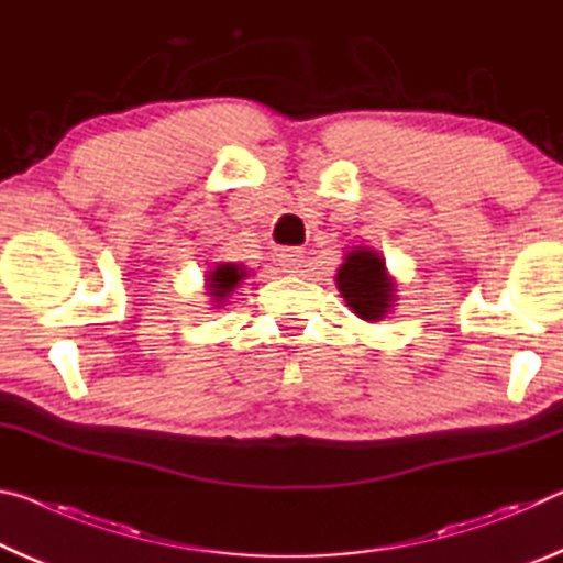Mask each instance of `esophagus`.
<instances>
[{
  "mask_svg": "<svg viewBox=\"0 0 563 563\" xmlns=\"http://www.w3.org/2000/svg\"><path fill=\"white\" fill-rule=\"evenodd\" d=\"M302 258L305 255H302V251H298V247H283L280 251V263L288 273H298Z\"/></svg>",
  "mask_w": 563,
  "mask_h": 563,
  "instance_id": "34e87169",
  "label": "esophagus"
}]
</instances>
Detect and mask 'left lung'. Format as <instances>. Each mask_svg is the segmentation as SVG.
Masks as SVG:
<instances>
[{"instance_id": "obj_1", "label": "left lung", "mask_w": 563, "mask_h": 563, "mask_svg": "<svg viewBox=\"0 0 563 563\" xmlns=\"http://www.w3.org/2000/svg\"><path fill=\"white\" fill-rule=\"evenodd\" d=\"M335 283L352 312L367 322L383 320L395 302V283L387 275L385 261L369 247H352Z\"/></svg>"}]
</instances>
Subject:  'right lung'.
<instances>
[{
    "label": "right lung",
    "mask_w": 563,
    "mask_h": 563,
    "mask_svg": "<svg viewBox=\"0 0 563 563\" xmlns=\"http://www.w3.org/2000/svg\"><path fill=\"white\" fill-rule=\"evenodd\" d=\"M245 268L235 263H218L213 271H208L206 275V288L208 295H211L213 302H223L228 295L233 292V288L238 283L245 278Z\"/></svg>",
    "instance_id": "obj_1"
}]
</instances>
